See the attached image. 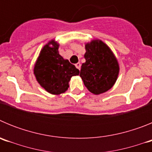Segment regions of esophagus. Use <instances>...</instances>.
I'll return each instance as SVG.
<instances>
[{
  "instance_id": "34e87169",
  "label": "esophagus",
  "mask_w": 152,
  "mask_h": 152,
  "mask_svg": "<svg viewBox=\"0 0 152 152\" xmlns=\"http://www.w3.org/2000/svg\"><path fill=\"white\" fill-rule=\"evenodd\" d=\"M75 67H76L77 69L80 70V63L78 62V63H77V64H75Z\"/></svg>"
}]
</instances>
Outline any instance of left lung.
Instances as JSON below:
<instances>
[{
    "instance_id": "obj_1",
    "label": "left lung",
    "mask_w": 152,
    "mask_h": 152,
    "mask_svg": "<svg viewBox=\"0 0 152 152\" xmlns=\"http://www.w3.org/2000/svg\"><path fill=\"white\" fill-rule=\"evenodd\" d=\"M86 53L80 76L90 92L100 94L116 83L119 72L117 59L103 42L95 39L85 45Z\"/></svg>"
}]
</instances>
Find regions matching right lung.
<instances>
[{
    "label": "right lung",
    "mask_w": 152,
    "mask_h": 152,
    "mask_svg": "<svg viewBox=\"0 0 152 152\" xmlns=\"http://www.w3.org/2000/svg\"><path fill=\"white\" fill-rule=\"evenodd\" d=\"M58 46L59 44L54 40L49 42L40 52L34 67L39 84L47 92L56 95L65 92L71 77L79 75V70L60 56Z\"/></svg>",
    "instance_id": "right-lung-1"
}]
</instances>
